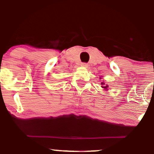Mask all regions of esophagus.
<instances>
[{
  "label": "esophagus",
  "instance_id": "obj_1",
  "mask_svg": "<svg viewBox=\"0 0 154 154\" xmlns=\"http://www.w3.org/2000/svg\"><path fill=\"white\" fill-rule=\"evenodd\" d=\"M81 66H84V67H87L88 66V64H87V63H82Z\"/></svg>",
  "mask_w": 154,
  "mask_h": 154
}]
</instances>
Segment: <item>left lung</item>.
I'll return each instance as SVG.
<instances>
[{
    "label": "left lung",
    "mask_w": 154,
    "mask_h": 154,
    "mask_svg": "<svg viewBox=\"0 0 154 154\" xmlns=\"http://www.w3.org/2000/svg\"><path fill=\"white\" fill-rule=\"evenodd\" d=\"M102 85H103V86H102V88H104V89L107 90V88H108V86H107V85L105 86V83H102Z\"/></svg>",
    "instance_id": "1"
}]
</instances>
